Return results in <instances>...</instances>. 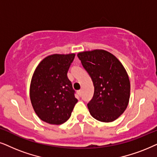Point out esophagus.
I'll use <instances>...</instances> for the list:
<instances>
[{"label":"esophagus","instance_id":"1","mask_svg":"<svg viewBox=\"0 0 157 157\" xmlns=\"http://www.w3.org/2000/svg\"><path fill=\"white\" fill-rule=\"evenodd\" d=\"M82 90H78V92H77V93H78V94H79V95H82Z\"/></svg>","mask_w":157,"mask_h":157}]
</instances>
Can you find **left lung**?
I'll use <instances>...</instances> for the list:
<instances>
[{
    "label": "left lung",
    "mask_w": 157,
    "mask_h": 157,
    "mask_svg": "<svg viewBox=\"0 0 157 157\" xmlns=\"http://www.w3.org/2000/svg\"><path fill=\"white\" fill-rule=\"evenodd\" d=\"M94 85V94L87 108L94 118L111 122L126 109L130 98V81L119 60L105 50L77 54Z\"/></svg>",
    "instance_id": "1"
}]
</instances>
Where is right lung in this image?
<instances>
[{"mask_svg":"<svg viewBox=\"0 0 157 157\" xmlns=\"http://www.w3.org/2000/svg\"><path fill=\"white\" fill-rule=\"evenodd\" d=\"M75 54H52L41 61L33 73L30 98L39 118L50 124L70 118L77 99L67 72Z\"/></svg>","mask_w":157,"mask_h":157,"instance_id":"right-lung-1","label":"right lung"}]
</instances>
